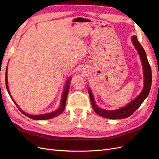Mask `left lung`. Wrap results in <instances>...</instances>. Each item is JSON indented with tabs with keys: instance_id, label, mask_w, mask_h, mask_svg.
Returning <instances> with one entry per match:
<instances>
[{
	"instance_id": "left-lung-1",
	"label": "left lung",
	"mask_w": 159,
	"mask_h": 159,
	"mask_svg": "<svg viewBox=\"0 0 159 159\" xmlns=\"http://www.w3.org/2000/svg\"><path fill=\"white\" fill-rule=\"evenodd\" d=\"M131 40L133 45L135 47L139 56H140L141 60L143 64L144 79H145V81H144V83H145L144 84V88L143 89V91H141V93L135 99H133L131 102L127 104L126 106H125L121 109L111 111L105 110L98 107L95 102L93 95L92 93H91L90 89L89 88L88 92L92 107L96 113L103 117L111 119H117L127 118L131 116L140 107V105L147 98L149 93V91H150L152 84V72L150 64H149L147 60L146 52L145 50L143 49V48L142 47L140 43L139 42L137 36H133Z\"/></svg>"
}]
</instances>
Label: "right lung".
<instances>
[{
    "instance_id": "obj_1",
    "label": "right lung",
    "mask_w": 159,
    "mask_h": 159,
    "mask_svg": "<svg viewBox=\"0 0 159 159\" xmlns=\"http://www.w3.org/2000/svg\"><path fill=\"white\" fill-rule=\"evenodd\" d=\"M71 78H69V80H68L66 83V85L65 86V89L63 91V93H62V97H61V104H60V107L58 109H57L56 111L54 112H52L50 113H46V114H42V115H29L28 113H26L20 109V107H18V105H16V103H15V102L13 100L12 96H11V99H12V101L14 102V103L16 104V105L17 106V107L18 108V109L20 111L24 114L26 116H27L28 117H29L30 119H34V120H46V119H50L52 118H54L55 117L58 116L59 115H60L62 112L64 111V110L65 109V106H66V99H67V96H68V91H69V89H70V82ZM5 81H6V87H7V89L8 91V93H9V95H11L10 91H9L8 89V81H7V70H6V75H5Z\"/></svg>"
}]
</instances>
